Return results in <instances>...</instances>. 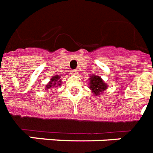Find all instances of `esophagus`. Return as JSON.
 Returning <instances> with one entry per match:
<instances>
[{"mask_svg": "<svg viewBox=\"0 0 153 153\" xmlns=\"http://www.w3.org/2000/svg\"><path fill=\"white\" fill-rule=\"evenodd\" d=\"M71 74H78V71H75V70H74V71H71Z\"/></svg>", "mask_w": 153, "mask_h": 153, "instance_id": "1", "label": "esophagus"}]
</instances>
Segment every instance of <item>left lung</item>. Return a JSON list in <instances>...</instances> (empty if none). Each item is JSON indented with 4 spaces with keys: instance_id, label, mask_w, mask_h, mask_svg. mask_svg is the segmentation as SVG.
Segmentation results:
<instances>
[{
    "instance_id": "1",
    "label": "left lung",
    "mask_w": 153,
    "mask_h": 153,
    "mask_svg": "<svg viewBox=\"0 0 153 153\" xmlns=\"http://www.w3.org/2000/svg\"><path fill=\"white\" fill-rule=\"evenodd\" d=\"M90 80H91L90 88L92 90L94 94L95 95H99L102 91L107 88V85L102 81V79L99 76H95V75L91 76Z\"/></svg>"
}]
</instances>
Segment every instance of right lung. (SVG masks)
I'll use <instances>...</instances> for the list:
<instances>
[{"instance_id":"right-lung-1","label":"right lung","mask_w":153,"mask_h":153,"mask_svg":"<svg viewBox=\"0 0 153 153\" xmlns=\"http://www.w3.org/2000/svg\"><path fill=\"white\" fill-rule=\"evenodd\" d=\"M59 78L60 77L57 76L56 74H55V76L53 77V78H51V82H49V83L45 87H46L47 89H50V88H52L53 86H56V84H57V85H60Z\"/></svg>"}]
</instances>
